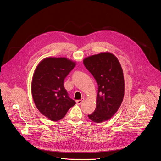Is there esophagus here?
<instances>
[{"instance_id": "1", "label": "esophagus", "mask_w": 161, "mask_h": 161, "mask_svg": "<svg viewBox=\"0 0 161 161\" xmlns=\"http://www.w3.org/2000/svg\"><path fill=\"white\" fill-rule=\"evenodd\" d=\"M84 98H81V99H80V100H77L76 101V103L78 104H80L83 101H84Z\"/></svg>"}]
</instances>
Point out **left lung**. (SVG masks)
<instances>
[{"label": "left lung", "mask_w": 161, "mask_h": 161, "mask_svg": "<svg viewBox=\"0 0 161 161\" xmlns=\"http://www.w3.org/2000/svg\"><path fill=\"white\" fill-rule=\"evenodd\" d=\"M88 71L98 85L95 111L88 115L96 123L109 120L120 108L124 97V78L118 58L109 52H102L83 60Z\"/></svg>", "instance_id": "1"}]
</instances>
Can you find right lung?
Instances as JSON below:
<instances>
[{"mask_svg":"<svg viewBox=\"0 0 161 161\" xmlns=\"http://www.w3.org/2000/svg\"><path fill=\"white\" fill-rule=\"evenodd\" d=\"M76 62L65 57H47L36 67L31 90L34 103L44 116L52 121L64 117L76 102L68 96L64 83Z\"/></svg>","mask_w":161,"mask_h":161,"instance_id":"right-lung-1","label":"right lung"}]
</instances>
